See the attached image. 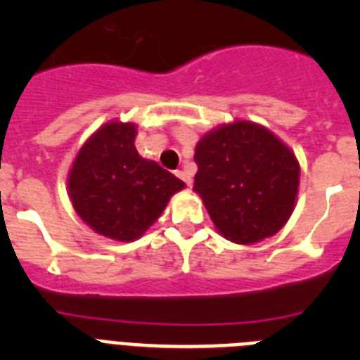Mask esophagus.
<instances>
[{
    "label": "esophagus",
    "instance_id": "34e87169",
    "mask_svg": "<svg viewBox=\"0 0 360 360\" xmlns=\"http://www.w3.org/2000/svg\"><path fill=\"white\" fill-rule=\"evenodd\" d=\"M176 174H178V176H180V178H182V180L187 184V186H189V187L193 186V174H191V171H187L186 167H184V169L178 171Z\"/></svg>",
    "mask_w": 360,
    "mask_h": 360
}]
</instances>
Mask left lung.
Instances as JSON below:
<instances>
[{
	"mask_svg": "<svg viewBox=\"0 0 360 360\" xmlns=\"http://www.w3.org/2000/svg\"><path fill=\"white\" fill-rule=\"evenodd\" d=\"M195 191L216 231L252 245L281 231L295 209L299 162L269 128L236 119L211 129L195 148Z\"/></svg>",
	"mask_w": 360,
	"mask_h": 360,
	"instance_id": "8db88e82",
	"label": "left lung"
}]
</instances>
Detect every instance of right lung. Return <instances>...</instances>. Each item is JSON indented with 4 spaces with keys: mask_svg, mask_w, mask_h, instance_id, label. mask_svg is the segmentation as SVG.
Here are the masks:
<instances>
[{
    "mask_svg": "<svg viewBox=\"0 0 360 360\" xmlns=\"http://www.w3.org/2000/svg\"><path fill=\"white\" fill-rule=\"evenodd\" d=\"M136 124L110 120L81 146L68 171V196L91 231L135 241L186 184L135 148Z\"/></svg>",
    "mask_w": 360,
    "mask_h": 360,
    "instance_id": "add662e5",
    "label": "right lung"
}]
</instances>
